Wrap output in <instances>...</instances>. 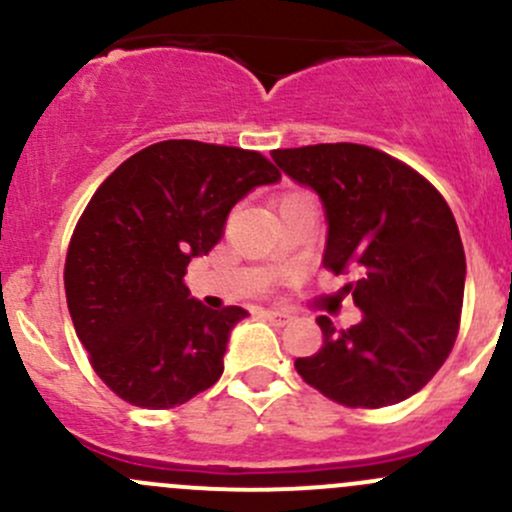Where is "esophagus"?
Listing matches in <instances>:
<instances>
[{
    "instance_id": "obj_1",
    "label": "esophagus",
    "mask_w": 512,
    "mask_h": 512,
    "mask_svg": "<svg viewBox=\"0 0 512 512\" xmlns=\"http://www.w3.org/2000/svg\"><path fill=\"white\" fill-rule=\"evenodd\" d=\"M265 319H267V322L275 324V327H285V324L292 322V314L280 312V309H267Z\"/></svg>"
}]
</instances>
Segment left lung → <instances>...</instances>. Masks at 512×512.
<instances>
[{
  "instance_id": "8db88e82",
  "label": "left lung",
  "mask_w": 512,
  "mask_h": 512,
  "mask_svg": "<svg viewBox=\"0 0 512 512\" xmlns=\"http://www.w3.org/2000/svg\"><path fill=\"white\" fill-rule=\"evenodd\" d=\"M327 218L324 267L361 309L347 332L317 317L324 344L294 361L309 386L352 409H381L421 391L451 354L461 324L466 252L446 200L426 178L359 143L272 151Z\"/></svg>"
}]
</instances>
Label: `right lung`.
I'll return each instance as SVG.
<instances>
[{
  "label": "right lung",
  "instance_id": "add662e5",
  "mask_svg": "<svg viewBox=\"0 0 512 512\" xmlns=\"http://www.w3.org/2000/svg\"><path fill=\"white\" fill-rule=\"evenodd\" d=\"M277 180L255 151L163 141L98 185L71 237L64 287L76 337L113 394L173 409L220 379L247 312L190 297L185 267L218 245L235 203Z\"/></svg>",
  "mask_w": 512,
  "mask_h": 512
}]
</instances>
